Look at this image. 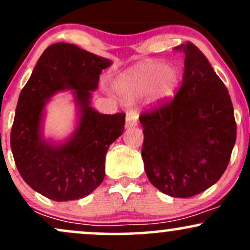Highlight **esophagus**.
<instances>
[{"instance_id":"esophagus-1","label":"esophagus","mask_w":250,"mask_h":250,"mask_svg":"<svg viewBox=\"0 0 250 250\" xmlns=\"http://www.w3.org/2000/svg\"><path fill=\"white\" fill-rule=\"evenodd\" d=\"M137 125V116L134 111H128L127 117H125V127L131 128Z\"/></svg>"}]
</instances>
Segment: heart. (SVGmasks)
<instances>
[{
	"instance_id": "obj_1",
	"label": "heart",
	"mask_w": 250,
	"mask_h": 250,
	"mask_svg": "<svg viewBox=\"0 0 250 250\" xmlns=\"http://www.w3.org/2000/svg\"><path fill=\"white\" fill-rule=\"evenodd\" d=\"M180 79V71L169 68L167 63L147 62L120 76L117 89L128 99L154 93L157 102H165L175 95Z\"/></svg>"
}]
</instances>
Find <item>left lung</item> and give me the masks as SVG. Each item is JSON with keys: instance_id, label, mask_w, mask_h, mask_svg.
Segmentation results:
<instances>
[{"instance_id": "8db88e82", "label": "left lung", "mask_w": 250, "mask_h": 250, "mask_svg": "<svg viewBox=\"0 0 250 250\" xmlns=\"http://www.w3.org/2000/svg\"><path fill=\"white\" fill-rule=\"evenodd\" d=\"M182 83L173 99L140 115L142 159L149 181L173 197H190L216 183L236 141V122L228 89L191 42Z\"/></svg>"}]
</instances>
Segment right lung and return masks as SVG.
Listing matches in <instances>:
<instances>
[{"label": "right lung", "instance_id": "1", "mask_svg": "<svg viewBox=\"0 0 250 250\" xmlns=\"http://www.w3.org/2000/svg\"><path fill=\"white\" fill-rule=\"evenodd\" d=\"M111 61L70 43H54L37 61L20 94L10 133L17 170L25 183L48 199L62 202L85 197L104 179L109 146L125 130V114H100L90 107L91 91ZM74 90L80 121L65 144L42 139L41 121L49 97Z\"/></svg>", "mask_w": 250, "mask_h": 250}]
</instances>
